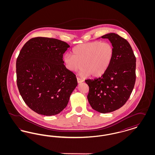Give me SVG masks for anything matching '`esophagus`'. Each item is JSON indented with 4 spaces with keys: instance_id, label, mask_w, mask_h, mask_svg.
<instances>
[{
    "instance_id": "1",
    "label": "esophagus",
    "mask_w": 155,
    "mask_h": 155,
    "mask_svg": "<svg viewBox=\"0 0 155 155\" xmlns=\"http://www.w3.org/2000/svg\"><path fill=\"white\" fill-rule=\"evenodd\" d=\"M77 82H78V83H81V82H82L84 80H82V79H81V78H78V77H77Z\"/></svg>"
}]
</instances>
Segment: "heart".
I'll return each mask as SVG.
<instances>
[{
	"instance_id": "heart-1",
	"label": "heart",
	"mask_w": 155,
	"mask_h": 155,
	"mask_svg": "<svg viewBox=\"0 0 155 155\" xmlns=\"http://www.w3.org/2000/svg\"><path fill=\"white\" fill-rule=\"evenodd\" d=\"M73 54L66 53L64 61L71 71L84 68L82 74L93 77L102 75L109 66L114 55L112 45L108 42L95 41L77 45ZM83 65H81V64Z\"/></svg>"
}]
</instances>
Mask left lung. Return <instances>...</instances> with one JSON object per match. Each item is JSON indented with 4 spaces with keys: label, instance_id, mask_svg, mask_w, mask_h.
<instances>
[{
    "label": "left lung",
    "instance_id": "8db88e82",
    "mask_svg": "<svg viewBox=\"0 0 155 155\" xmlns=\"http://www.w3.org/2000/svg\"><path fill=\"white\" fill-rule=\"evenodd\" d=\"M101 38L110 41L113 59L101 77L85 81L89 88L87 98L92 108L106 113L120 109L129 99L136 79V58L128 42L118 34L109 33Z\"/></svg>",
    "mask_w": 155,
    "mask_h": 155
}]
</instances>
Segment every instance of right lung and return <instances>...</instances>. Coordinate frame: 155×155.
<instances>
[{
    "label": "right lung",
    "mask_w": 155,
    "mask_h": 155,
    "mask_svg": "<svg viewBox=\"0 0 155 155\" xmlns=\"http://www.w3.org/2000/svg\"><path fill=\"white\" fill-rule=\"evenodd\" d=\"M69 47L57 39L37 37L20 51L16 61L17 87L25 103L39 114H59L77 86L75 75L63 60Z\"/></svg>",
    "instance_id": "add662e5"
}]
</instances>
